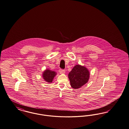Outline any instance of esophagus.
I'll return each instance as SVG.
<instances>
[{
  "instance_id": "obj_1",
  "label": "esophagus",
  "mask_w": 129,
  "mask_h": 129,
  "mask_svg": "<svg viewBox=\"0 0 129 129\" xmlns=\"http://www.w3.org/2000/svg\"><path fill=\"white\" fill-rule=\"evenodd\" d=\"M59 72L60 74H63V73H65V70H62V69H59Z\"/></svg>"
}]
</instances>
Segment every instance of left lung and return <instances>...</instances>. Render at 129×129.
I'll use <instances>...</instances> for the list:
<instances>
[{
	"label": "left lung",
	"instance_id": "obj_1",
	"mask_svg": "<svg viewBox=\"0 0 129 129\" xmlns=\"http://www.w3.org/2000/svg\"><path fill=\"white\" fill-rule=\"evenodd\" d=\"M71 87L74 89L80 88L85 84L89 77V72L85 67L77 65L69 74Z\"/></svg>",
	"mask_w": 129,
	"mask_h": 129
}]
</instances>
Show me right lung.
I'll return each mask as SVG.
<instances>
[{"label": "right lung", "mask_w": 129, "mask_h": 129, "mask_svg": "<svg viewBox=\"0 0 129 129\" xmlns=\"http://www.w3.org/2000/svg\"><path fill=\"white\" fill-rule=\"evenodd\" d=\"M55 75V72L47 70L43 73V78L48 82H51Z\"/></svg>", "instance_id": "right-lung-1"}]
</instances>
